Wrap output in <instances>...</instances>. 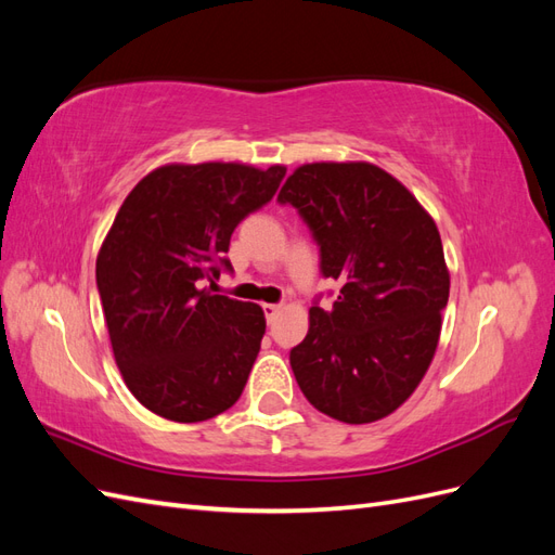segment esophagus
Wrapping results in <instances>:
<instances>
[{"label":"esophagus","instance_id":"34e87169","mask_svg":"<svg viewBox=\"0 0 555 555\" xmlns=\"http://www.w3.org/2000/svg\"><path fill=\"white\" fill-rule=\"evenodd\" d=\"M278 312H280V306H273V304H266V306H263V314H266V322H268V324L273 322V319L278 317Z\"/></svg>","mask_w":555,"mask_h":555}]
</instances>
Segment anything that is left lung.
Returning <instances> with one entry per match:
<instances>
[{"mask_svg": "<svg viewBox=\"0 0 555 555\" xmlns=\"http://www.w3.org/2000/svg\"><path fill=\"white\" fill-rule=\"evenodd\" d=\"M319 247V271L343 287L310 308L289 351L300 391L345 424L391 414L424 379L438 349L449 273L440 231L418 201L365 162L306 164L278 194Z\"/></svg>", "mask_w": 555, "mask_h": 555, "instance_id": "8db88e82", "label": "left lung"}]
</instances>
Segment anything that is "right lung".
I'll use <instances>...</instances> for the list:
<instances>
[{
	"mask_svg": "<svg viewBox=\"0 0 555 555\" xmlns=\"http://www.w3.org/2000/svg\"><path fill=\"white\" fill-rule=\"evenodd\" d=\"M287 173L243 164H171L129 192L96 259L115 363L143 408L180 424L229 410L266 333L255 304L205 287L233 273L231 233Z\"/></svg>",
	"mask_w": 555,
	"mask_h": 555,
	"instance_id": "add662e5",
	"label": "right lung"
}]
</instances>
